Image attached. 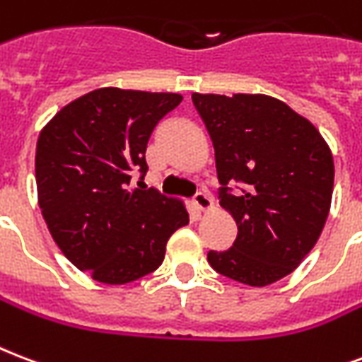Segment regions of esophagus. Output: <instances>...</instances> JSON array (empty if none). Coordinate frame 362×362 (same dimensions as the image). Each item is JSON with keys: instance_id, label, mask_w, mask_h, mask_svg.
Returning a JSON list of instances; mask_svg holds the SVG:
<instances>
[{"instance_id": "34e87169", "label": "esophagus", "mask_w": 362, "mask_h": 362, "mask_svg": "<svg viewBox=\"0 0 362 362\" xmlns=\"http://www.w3.org/2000/svg\"><path fill=\"white\" fill-rule=\"evenodd\" d=\"M193 205H195L197 211L206 212L212 209V199L206 195V193H197V195L193 197Z\"/></svg>"}]
</instances>
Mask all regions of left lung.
Returning <instances> with one entry per match:
<instances>
[{
  "label": "left lung",
  "mask_w": 362,
  "mask_h": 362,
  "mask_svg": "<svg viewBox=\"0 0 362 362\" xmlns=\"http://www.w3.org/2000/svg\"><path fill=\"white\" fill-rule=\"evenodd\" d=\"M193 106L205 121L216 159L220 205L237 224L231 248L206 258L218 273L266 286L296 269L327 222L332 151L310 119L267 95H201ZM243 181L231 196L227 184Z\"/></svg>",
  "instance_id": "8db88e82"
}]
</instances>
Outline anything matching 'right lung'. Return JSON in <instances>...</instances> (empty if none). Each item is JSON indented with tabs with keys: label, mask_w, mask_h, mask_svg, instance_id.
<instances>
[{
	"label": "right lung",
	"mask_w": 362,
	"mask_h": 362,
	"mask_svg": "<svg viewBox=\"0 0 362 362\" xmlns=\"http://www.w3.org/2000/svg\"><path fill=\"white\" fill-rule=\"evenodd\" d=\"M182 102L176 93L90 90L40 132L35 182L41 214L62 255L104 285L156 272L169 237L189 222L180 199L146 189V146ZM134 172L143 175L132 188Z\"/></svg>",
	"instance_id": "obj_1"
}]
</instances>
